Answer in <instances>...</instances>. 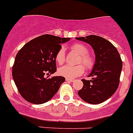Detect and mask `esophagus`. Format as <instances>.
I'll use <instances>...</instances> for the list:
<instances>
[{
	"label": "esophagus",
	"mask_w": 133,
	"mask_h": 133,
	"mask_svg": "<svg viewBox=\"0 0 133 133\" xmlns=\"http://www.w3.org/2000/svg\"><path fill=\"white\" fill-rule=\"evenodd\" d=\"M66 82H74V79H69V78H66Z\"/></svg>",
	"instance_id": "obj_1"
}]
</instances>
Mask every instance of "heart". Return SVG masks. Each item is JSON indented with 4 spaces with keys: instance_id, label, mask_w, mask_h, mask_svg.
Returning a JSON list of instances; mask_svg holds the SVG:
<instances>
[{
    "instance_id": "obj_1",
    "label": "heart",
    "mask_w": 133,
    "mask_h": 133,
    "mask_svg": "<svg viewBox=\"0 0 133 133\" xmlns=\"http://www.w3.org/2000/svg\"><path fill=\"white\" fill-rule=\"evenodd\" d=\"M72 51L79 55L78 62L82 63L88 69L93 68L95 64V60L91 55L88 54V49L86 46L80 43H75L70 46ZM55 61L59 64H62L64 62V51L63 48H61L55 55ZM84 66L82 64L76 66L64 65L58 70L59 75L66 78H74L80 76L84 72Z\"/></svg>"
}]
</instances>
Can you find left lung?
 Wrapping results in <instances>:
<instances>
[{
  "label": "left lung",
  "instance_id": "obj_1",
  "mask_svg": "<svg viewBox=\"0 0 133 133\" xmlns=\"http://www.w3.org/2000/svg\"><path fill=\"white\" fill-rule=\"evenodd\" d=\"M76 40L89 44L93 49L95 61L88 76L91 80L82 79L83 86L78 92L80 98L91 104L102 103L112 97L118 88L122 70V61L114 45L96 35L77 37Z\"/></svg>",
  "mask_w": 133,
  "mask_h": 133
}]
</instances>
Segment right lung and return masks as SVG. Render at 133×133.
Returning <instances> with one entry per match:
<instances>
[{
  "label": "right lung",
  "instance_id": "1",
  "mask_svg": "<svg viewBox=\"0 0 133 133\" xmlns=\"http://www.w3.org/2000/svg\"><path fill=\"white\" fill-rule=\"evenodd\" d=\"M70 38L44 35L32 39L23 46L15 58L12 77L23 98L36 104L48 102L65 81L63 76L45 78V74L57 70L55 55L61 44Z\"/></svg>",
  "mask_w": 133,
  "mask_h": 133
}]
</instances>
